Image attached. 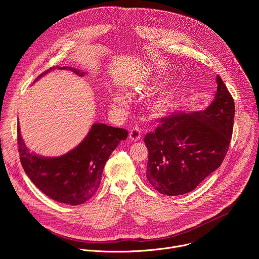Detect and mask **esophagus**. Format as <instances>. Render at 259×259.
I'll use <instances>...</instances> for the list:
<instances>
[{"label":"esophagus","mask_w":259,"mask_h":259,"mask_svg":"<svg viewBox=\"0 0 259 259\" xmlns=\"http://www.w3.org/2000/svg\"><path fill=\"white\" fill-rule=\"evenodd\" d=\"M129 137L132 141H137L140 139L141 137V133H140V130L137 128V127H134L133 129L130 130L129 132Z\"/></svg>","instance_id":"34e87169"}]
</instances>
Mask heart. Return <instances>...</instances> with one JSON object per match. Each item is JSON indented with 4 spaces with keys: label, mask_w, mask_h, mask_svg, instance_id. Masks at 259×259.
<instances>
[{
    "label": "heart",
    "mask_w": 259,
    "mask_h": 259,
    "mask_svg": "<svg viewBox=\"0 0 259 259\" xmlns=\"http://www.w3.org/2000/svg\"><path fill=\"white\" fill-rule=\"evenodd\" d=\"M156 84L157 83L153 78H145L135 82L132 85V87L135 91L142 92V91H149L153 89ZM126 101H127V97L122 92H117L113 96V103L116 105H124ZM175 101H176V96L173 90H170V89L163 90L160 93H158L155 97H153V99L151 100V103H150L151 112L156 116H164L167 113L171 112L175 104Z\"/></svg>",
    "instance_id": "b5f03b06"
}]
</instances>
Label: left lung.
Returning <instances> with one entry per match:
<instances>
[{
    "mask_svg": "<svg viewBox=\"0 0 259 259\" xmlns=\"http://www.w3.org/2000/svg\"><path fill=\"white\" fill-rule=\"evenodd\" d=\"M216 83L214 100L205 110L172 114L161 119L156 131L144 137L149 150L146 179L163 195L194 191L228 153L235 102L219 76Z\"/></svg>",
    "mask_w": 259,
    "mask_h": 259,
    "instance_id": "1",
    "label": "left lung"
}]
</instances>
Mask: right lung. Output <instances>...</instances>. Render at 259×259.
Masks as SVG:
<instances>
[{"mask_svg":"<svg viewBox=\"0 0 259 259\" xmlns=\"http://www.w3.org/2000/svg\"><path fill=\"white\" fill-rule=\"evenodd\" d=\"M56 68L71 70L80 77L86 75L85 71L69 66ZM52 69L55 67L41 73L34 82ZM127 136L125 129L95 123L75 149L60 157L50 158L30 152L21 137L19 124L17 125L18 152L26 175L50 199L72 206L83 204L94 196L99 188L106 161L120 141L125 140Z\"/></svg>","mask_w":259,"mask_h":259,"instance_id":"right-lung-1","label":"right lung"}]
</instances>
